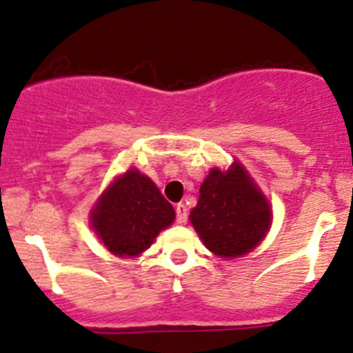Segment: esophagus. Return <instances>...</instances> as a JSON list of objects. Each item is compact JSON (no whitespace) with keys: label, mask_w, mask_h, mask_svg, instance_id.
<instances>
[{"label":"esophagus","mask_w":353,"mask_h":353,"mask_svg":"<svg viewBox=\"0 0 353 353\" xmlns=\"http://www.w3.org/2000/svg\"><path fill=\"white\" fill-rule=\"evenodd\" d=\"M174 211H176V221H179V223H185L187 221V206L183 203H180V204H176V208H174Z\"/></svg>","instance_id":"1"}]
</instances>
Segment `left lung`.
I'll return each instance as SVG.
<instances>
[{
  "mask_svg": "<svg viewBox=\"0 0 353 353\" xmlns=\"http://www.w3.org/2000/svg\"><path fill=\"white\" fill-rule=\"evenodd\" d=\"M189 218L211 253L232 260L263 241L270 229L272 210L243 164L236 161L227 171H210Z\"/></svg>",
  "mask_w": 353,
  "mask_h": 353,
  "instance_id": "8db88e82",
  "label": "left lung"
}]
</instances>
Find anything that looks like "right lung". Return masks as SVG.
<instances>
[{
  "label": "right lung",
  "mask_w": 353,
  "mask_h": 353,
  "mask_svg": "<svg viewBox=\"0 0 353 353\" xmlns=\"http://www.w3.org/2000/svg\"><path fill=\"white\" fill-rule=\"evenodd\" d=\"M173 220V206L156 183L135 168L114 180L90 213L92 229L99 239L121 258L143 253Z\"/></svg>",
  "instance_id": "right-lung-1"
}]
</instances>
